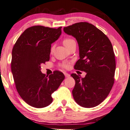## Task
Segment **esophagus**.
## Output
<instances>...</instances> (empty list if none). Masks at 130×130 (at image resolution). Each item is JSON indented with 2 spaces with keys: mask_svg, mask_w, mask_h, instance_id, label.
I'll return each mask as SVG.
<instances>
[{
  "mask_svg": "<svg viewBox=\"0 0 130 130\" xmlns=\"http://www.w3.org/2000/svg\"><path fill=\"white\" fill-rule=\"evenodd\" d=\"M64 75H65L66 77H70V74H69L68 73H67V72H64Z\"/></svg>",
  "mask_w": 130,
  "mask_h": 130,
  "instance_id": "34e87169",
  "label": "esophagus"
}]
</instances>
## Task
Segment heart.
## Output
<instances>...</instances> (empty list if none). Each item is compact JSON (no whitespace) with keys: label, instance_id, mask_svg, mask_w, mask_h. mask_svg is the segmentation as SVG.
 Here are the masks:
<instances>
[{"label":"heart","instance_id":"obj_1","mask_svg":"<svg viewBox=\"0 0 130 130\" xmlns=\"http://www.w3.org/2000/svg\"><path fill=\"white\" fill-rule=\"evenodd\" d=\"M74 43H76L75 40L71 38H66L64 39V41H63V44H64V45L65 46V47L66 48H68L70 46ZM53 48H52V51H53ZM61 66L64 68H68V65L66 64H63L61 65Z\"/></svg>","mask_w":130,"mask_h":130}]
</instances>
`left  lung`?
Segmentation results:
<instances>
[{"instance_id":"8db88e82","label":"left lung","mask_w":130,"mask_h":130,"mask_svg":"<svg viewBox=\"0 0 130 130\" xmlns=\"http://www.w3.org/2000/svg\"><path fill=\"white\" fill-rule=\"evenodd\" d=\"M64 31L78 44L79 59L75 69L86 72L84 78L71 75L75 80L73 97L82 107H95L107 97L114 82L116 64L111 43L104 33L88 22L76 23L64 27Z\"/></svg>"}]
</instances>
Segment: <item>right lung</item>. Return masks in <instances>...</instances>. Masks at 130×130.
Segmentation results:
<instances>
[{"instance_id":"add662e5","label":"right lung","mask_w":130,"mask_h":130,"mask_svg":"<svg viewBox=\"0 0 130 130\" xmlns=\"http://www.w3.org/2000/svg\"><path fill=\"white\" fill-rule=\"evenodd\" d=\"M61 28L35 26L19 37L12 51L11 71L16 89L24 101L33 107L44 108L53 102L52 94L65 78L55 71L42 74L41 65L50 59L51 44L61 34Z\"/></svg>"}]
</instances>
